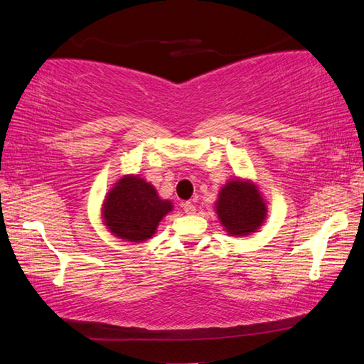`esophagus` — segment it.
<instances>
[{
	"label": "esophagus",
	"mask_w": 364,
	"mask_h": 364,
	"mask_svg": "<svg viewBox=\"0 0 364 364\" xmlns=\"http://www.w3.org/2000/svg\"><path fill=\"white\" fill-rule=\"evenodd\" d=\"M181 207H183L184 213H186V215H194L196 213V207H194L193 202H183Z\"/></svg>",
	"instance_id": "obj_1"
}]
</instances>
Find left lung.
Returning <instances> with one entry per match:
<instances>
[{"mask_svg":"<svg viewBox=\"0 0 364 364\" xmlns=\"http://www.w3.org/2000/svg\"><path fill=\"white\" fill-rule=\"evenodd\" d=\"M216 213L228 234L242 237L256 232L267 216L266 202L250 180H230L220 191Z\"/></svg>","mask_w":364,"mask_h":364,"instance_id":"left-lung-1","label":"left lung"}]
</instances>
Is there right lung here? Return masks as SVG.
<instances>
[{
  "label": "right lung",
  "instance_id": "right-lung-1",
  "mask_svg": "<svg viewBox=\"0 0 364 364\" xmlns=\"http://www.w3.org/2000/svg\"><path fill=\"white\" fill-rule=\"evenodd\" d=\"M171 208V202L161 199L153 184L138 175H125L107 194L102 216L105 226L117 239L144 242L154 235Z\"/></svg>",
  "mask_w": 364,
  "mask_h": 364
}]
</instances>
